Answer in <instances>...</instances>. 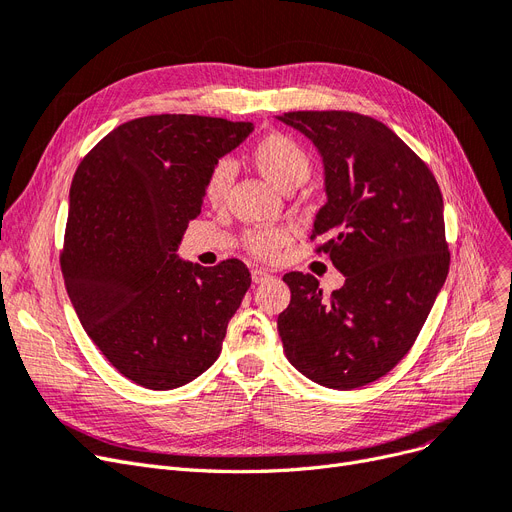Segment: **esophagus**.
I'll list each match as a JSON object with an SVG mask.
<instances>
[{
    "label": "esophagus",
    "mask_w": 512,
    "mask_h": 512,
    "mask_svg": "<svg viewBox=\"0 0 512 512\" xmlns=\"http://www.w3.org/2000/svg\"><path fill=\"white\" fill-rule=\"evenodd\" d=\"M251 278H253L255 285H261V282H266L270 278V272L268 270H261V268H255L251 272Z\"/></svg>",
    "instance_id": "obj_1"
}]
</instances>
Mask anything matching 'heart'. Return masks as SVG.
Returning <instances> with one entry per match:
<instances>
[{
	"mask_svg": "<svg viewBox=\"0 0 512 512\" xmlns=\"http://www.w3.org/2000/svg\"><path fill=\"white\" fill-rule=\"evenodd\" d=\"M251 160L259 173L266 177L272 185L282 192H289L297 185L304 183L310 175V156L299 143H295L287 135H266L259 139L251 151ZM234 170L227 162H219L213 166L204 181V200L213 206H221L227 189L232 185ZM287 240V232L278 227H259L246 234V246L263 259L276 255L282 244Z\"/></svg>",
	"mask_w": 512,
	"mask_h": 512,
	"instance_id": "obj_1",
	"label": "heart"
}]
</instances>
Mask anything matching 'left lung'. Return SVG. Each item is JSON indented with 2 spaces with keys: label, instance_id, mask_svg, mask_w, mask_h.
<instances>
[{
  "label": "left lung",
  "instance_id": "1",
  "mask_svg": "<svg viewBox=\"0 0 512 512\" xmlns=\"http://www.w3.org/2000/svg\"><path fill=\"white\" fill-rule=\"evenodd\" d=\"M323 158L327 202L312 238L346 276L325 299L318 280L291 272L278 316L289 363L308 380L354 390L386 375L413 346L445 285L443 196L428 166L369 116L291 111L276 116Z\"/></svg>",
  "mask_w": 512,
  "mask_h": 512
}]
</instances>
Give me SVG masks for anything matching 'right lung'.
Segmentation results:
<instances>
[{"instance_id":"obj_1","label":"right lung","mask_w":512,"mask_h":512,"mask_svg":"<svg viewBox=\"0 0 512 512\" xmlns=\"http://www.w3.org/2000/svg\"><path fill=\"white\" fill-rule=\"evenodd\" d=\"M253 128L187 113L137 118L75 170L61 255L67 295L107 361L143 388L173 390L211 367L251 287L242 261L202 268L177 249L202 211L208 173Z\"/></svg>"}]
</instances>
